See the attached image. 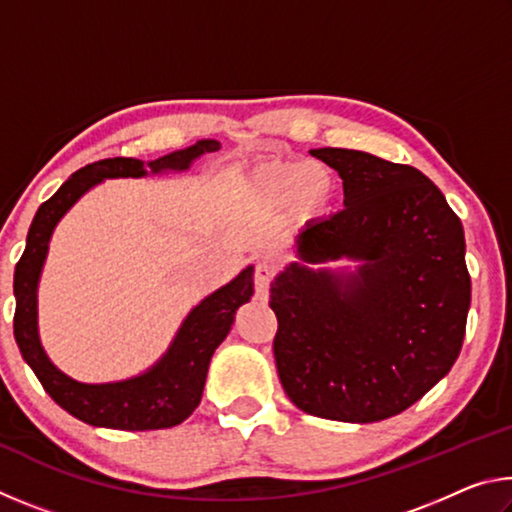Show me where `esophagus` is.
<instances>
[{
  "label": "esophagus",
  "instance_id": "34e87169",
  "mask_svg": "<svg viewBox=\"0 0 512 512\" xmlns=\"http://www.w3.org/2000/svg\"><path fill=\"white\" fill-rule=\"evenodd\" d=\"M271 282H273V264L266 262V259H262V262L255 266V273H253L255 298L257 300L268 298V289H271Z\"/></svg>",
  "mask_w": 512,
  "mask_h": 512
}]
</instances>
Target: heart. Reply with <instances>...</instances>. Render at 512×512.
<instances>
[{"label":"heart","instance_id":"1","mask_svg":"<svg viewBox=\"0 0 512 512\" xmlns=\"http://www.w3.org/2000/svg\"><path fill=\"white\" fill-rule=\"evenodd\" d=\"M250 187L268 205H282L293 198L300 212L318 214L332 203L336 183L332 171L316 162H264L250 173Z\"/></svg>","mask_w":512,"mask_h":512}]
</instances>
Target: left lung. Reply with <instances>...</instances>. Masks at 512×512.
Instances as JSON below:
<instances>
[{"mask_svg": "<svg viewBox=\"0 0 512 512\" xmlns=\"http://www.w3.org/2000/svg\"><path fill=\"white\" fill-rule=\"evenodd\" d=\"M311 155L339 171L343 210L296 237L300 262L277 275L273 354L284 393L300 411L377 422L409 409L461 352L470 273L461 219L409 164L350 149ZM350 256L345 281L311 263Z\"/></svg>", "mask_w": 512, "mask_h": 512, "instance_id": "obj_1", "label": "left lung"}]
</instances>
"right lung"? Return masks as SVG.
Segmentation results:
<instances>
[{
    "label": "right lung",
    "instance_id": "1",
    "mask_svg": "<svg viewBox=\"0 0 512 512\" xmlns=\"http://www.w3.org/2000/svg\"><path fill=\"white\" fill-rule=\"evenodd\" d=\"M219 149V142L201 140L185 151L169 153L149 162V169L151 173L167 169L185 171L201 155ZM144 173V162L135 158L99 160L72 173V178L65 180L63 187L38 207L27 235V248L15 266L13 334L17 348L31 370L36 372L51 400L63 406L69 415L92 424V427L146 431L169 429L187 420L201 404L214 350L228 336L237 309L253 296V268L248 266L230 284L214 291L192 309L169 352L140 377L117 381V384H79L63 375L47 359L38 339L36 291L51 232L60 216L79 201L81 194L101 183L103 178H140Z\"/></svg>",
    "mask_w": 512,
    "mask_h": 512
}]
</instances>
